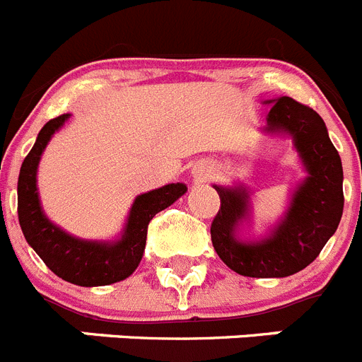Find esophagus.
<instances>
[{
    "mask_svg": "<svg viewBox=\"0 0 362 362\" xmlns=\"http://www.w3.org/2000/svg\"><path fill=\"white\" fill-rule=\"evenodd\" d=\"M211 173H213V168H211V165L207 164V162H198V164H194L193 178L197 182L207 180V178L211 177Z\"/></svg>",
    "mask_w": 362,
    "mask_h": 362,
    "instance_id": "esophagus-1",
    "label": "esophagus"
}]
</instances>
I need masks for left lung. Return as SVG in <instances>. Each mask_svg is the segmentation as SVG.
<instances>
[{
  "mask_svg": "<svg viewBox=\"0 0 362 362\" xmlns=\"http://www.w3.org/2000/svg\"><path fill=\"white\" fill-rule=\"evenodd\" d=\"M270 112L262 132L291 139L307 177L291 193V204L269 234L242 240L250 221V194L245 185H216L220 211L211 226V240L230 270L249 278H286L319 256L343 216V164L323 119L291 97L265 100Z\"/></svg>",
  "mask_w": 362,
  "mask_h": 362,
  "instance_id": "8db88e82",
  "label": "left lung"
}]
</instances>
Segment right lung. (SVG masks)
Masks as SVG:
<instances>
[{
  "label": "right lung",
  "instance_id": "1",
  "mask_svg": "<svg viewBox=\"0 0 362 362\" xmlns=\"http://www.w3.org/2000/svg\"><path fill=\"white\" fill-rule=\"evenodd\" d=\"M70 119V113L48 120L35 139L34 148L23 160L18 178V216L25 240L45 265L61 279L79 286H103L122 281L135 272L146 249L151 218L185 194L187 185H162L135 198L128 220L117 240H83L48 220L37 191L41 155L55 132Z\"/></svg>",
  "mask_w": 362,
  "mask_h": 362
}]
</instances>
